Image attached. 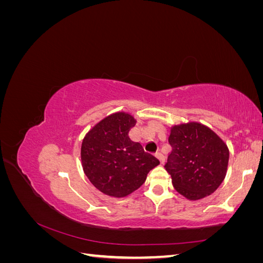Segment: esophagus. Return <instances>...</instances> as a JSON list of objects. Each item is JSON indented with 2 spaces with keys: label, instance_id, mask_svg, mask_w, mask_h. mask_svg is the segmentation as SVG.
<instances>
[{
  "label": "esophagus",
  "instance_id": "1",
  "mask_svg": "<svg viewBox=\"0 0 263 263\" xmlns=\"http://www.w3.org/2000/svg\"><path fill=\"white\" fill-rule=\"evenodd\" d=\"M156 157L159 159V160H160V162L163 164V162H164V157H163V155L161 154V153H157L156 154Z\"/></svg>",
  "mask_w": 263,
  "mask_h": 263
}]
</instances>
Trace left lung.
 <instances>
[{
	"label": "left lung",
	"mask_w": 263,
	"mask_h": 263,
	"mask_svg": "<svg viewBox=\"0 0 263 263\" xmlns=\"http://www.w3.org/2000/svg\"><path fill=\"white\" fill-rule=\"evenodd\" d=\"M172 147L164 168L178 192L191 201L211 195L224 181L229 160L225 141L197 122L171 127Z\"/></svg>",
	"instance_id": "left-lung-1"
}]
</instances>
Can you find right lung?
Listing matches in <instances>:
<instances>
[{"instance_id":"1","label":"right lung","mask_w":263,"mask_h":263,"mask_svg":"<svg viewBox=\"0 0 263 263\" xmlns=\"http://www.w3.org/2000/svg\"><path fill=\"white\" fill-rule=\"evenodd\" d=\"M136 119L126 112L103 118L87 132L81 145L83 171L92 184L112 197H125L144 184L159 163L128 133Z\"/></svg>"}]
</instances>
